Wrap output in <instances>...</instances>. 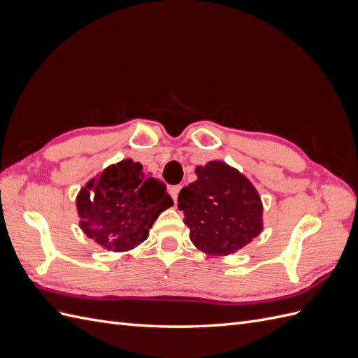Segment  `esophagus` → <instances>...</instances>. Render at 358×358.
I'll return each mask as SVG.
<instances>
[{"instance_id":"34e87169","label":"esophagus","mask_w":358,"mask_h":358,"mask_svg":"<svg viewBox=\"0 0 358 358\" xmlns=\"http://www.w3.org/2000/svg\"><path fill=\"white\" fill-rule=\"evenodd\" d=\"M180 188H182V185H175V187L170 188V196H171V199H173V201H175V203L178 201V196H179Z\"/></svg>"}]
</instances>
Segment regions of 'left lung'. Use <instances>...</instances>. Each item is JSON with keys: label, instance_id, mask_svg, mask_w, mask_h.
I'll use <instances>...</instances> for the list:
<instances>
[{"label": "left lung", "instance_id": "left-lung-1", "mask_svg": "<svg viewBox=\"0 0 358 358\" xmlns=\"http://www.w3.org/2000/svg\"><path fill=\"white\" fill-rule=\"evenodd\" d=\"M196 175L178 197L191 242L209 255H230L251 243L263 231V203L252 183L224 161L197 166Z\"/></svg>", "mask_w": 358, "mask_h": 358}]
</instances>
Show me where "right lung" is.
Here are the masks:
<instances>
[{
	"mask_svg": "<svg viewBox=\"0 0 358 358\" xmlns=\"http://www.w3.org/2000/svg\"><path fill=\"white\" fill-rule=\"evenodd\" d=\"M170 206L164 183L146 176L143 166L129 158L99 173L76 199L82 231L113 252L145 242L159 213Z\"/></svg>",
	"mask_w": 358,
	"mask_h": 358,
	"instance_id": "right-lung-1",
	"label": "right lung"
}]
</instances>
